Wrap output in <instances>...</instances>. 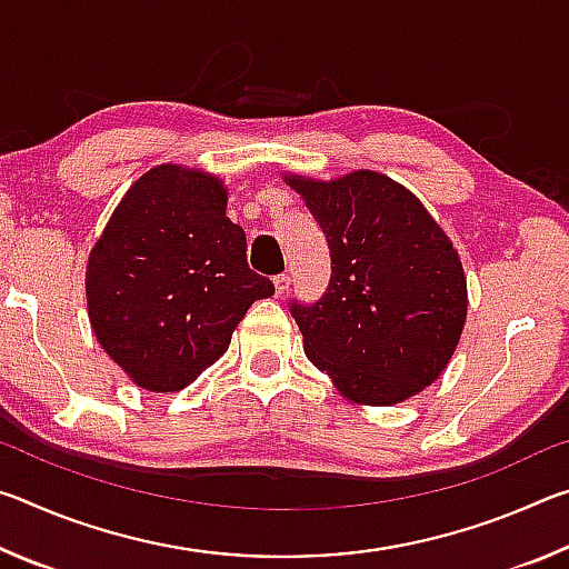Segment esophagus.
<instances>
[{
	"label": "esophagus",
	"mask_w": 569,
	"mask_h": 569,
	"mask_svg": "<svg viewBox=\"0 0 569 569\" xmlns=\"http://www.w3.org/2000/svg\"><path fill=\"white\" fill-rule=\"evenodd\" d=\"M273 286H276V296H283L288 291V286H291V276L288 273H278L273 278Z\"/></svg>",
	"instance_id": "1"
}]
</instances>
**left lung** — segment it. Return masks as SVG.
Returning a JSON list of instances; mask_svg holds the SVG:
<instances>
[{
    "label": "left lung",
    "instance_id": "left-lung-1",
    "mask_svg": "<svg viewBox=\"0 0 569 569\" xmlns=\"http://www.w3.org/2000/svg\"><path fill=\"white\" fill-rule=\"evenodd\" d=\"M283 180L331 250L326 293L313 306L291 303L308 359L366 407L407 401L435 383L467 321V276L445 230L381 172Z\"/></svg>",
    "mask_w": 569,
    "mask_h": 569
}]
</instances>
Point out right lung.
Masks as SVG:
<instances>
[{
	"instance_id": "right-lung-1",
	"label": "right lung",
	"mask_w": 569,
	"mask_h": 569,
	"mask_svg": "<svg viewBox=\"0 0 569 569\" xmlns=\"http://www.w3.org/2000/svg\"><path fill=\"white\" fill-rule=\"evenodd\" d=\"M226 206L223 180L162 162L132 182L92 246V331L134 387L186 389L228 351L253 301L273 296Z\"/></svg>"
}]
</instances>
